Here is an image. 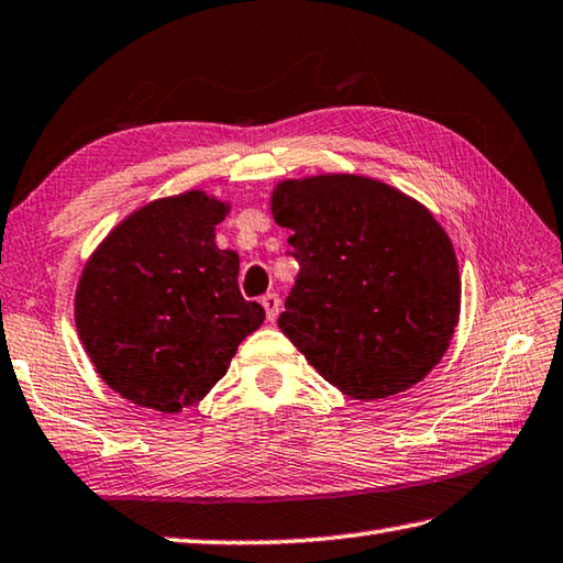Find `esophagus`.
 <instances>
[{
    "label": "esophagus",
    "instance_id": "34e87169",
    "mask_svg": "<svg viewBox=\"0 0 563 563\" xmlns=\"http://www.w3.org/2000/svg\"><path fill=\"white\" fill-rule=\"evenodd\" d=\"M262 306H264V311H267L269 321H277L279 309H282V299H279V296H277V294H264V296H262Z\"/></svg>",
    "mask_w": 563,
    "mask_h": 563
}]
</instances>
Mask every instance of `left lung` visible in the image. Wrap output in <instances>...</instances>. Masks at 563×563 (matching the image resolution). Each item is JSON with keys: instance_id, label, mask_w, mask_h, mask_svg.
Segmentation results:
<instances>
[{"instance_id": "1", "label": "left lung", "mask_w": 563, "mask_h": 563, "mask_svg": "<svg viewBox=\"0 0 563 563\" xmlns=\"http://www.w3.org/2000/svg\"><path fill=\"white\" fill-rule=\"evenodd\" d=\"M272 213L299 262L277 323L321 377L363 401L427 377L461 313L459 262L429 210L373 178L328 174L282 181Z\"/></svg>"}]
</instances>
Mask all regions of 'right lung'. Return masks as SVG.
Listing matches in <instances>:
<instances>
[{"label": "right lung", "instance_id": "obj_1", "mask_svg": "<svg viewBox=\"0 0 563 563\" xmlns=\"http://www.w3.org/2000/svg\"><path fill=\"white\" fill-rule=\"evenodd\" d=\"M228 203L188 190L122 220L82 269L76 325L100 377L164 413L203 399L264 309L238 286L240 260L216 245Z\"/></svg>", "mask_w": 563, "mask_h": 563}]
</instances>
